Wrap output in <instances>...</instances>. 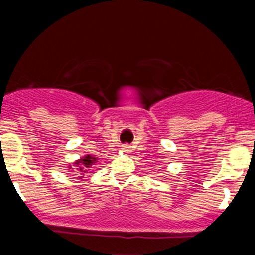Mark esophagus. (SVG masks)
Here are the masks:
<instances>
[{"mask_svg":"<svg viewBox=\"0 0 255 255\" xmlns=\"http://www.w3.org/2000/svg\"><path fill=\"white\" fill-rule=\"evenodd\" d=\"M122 151H123V153H129L130 146L127 145V144H125V145H122Z\"/></svg>","mask_w":255,"mask_h":255,"instance_id":"esophagus-1","label":"esophagus"}]
</instances>
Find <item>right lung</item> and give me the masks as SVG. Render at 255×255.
<instances>
[{"label":"right lung","mask_w":255,"mask_h":255,"mask_svg":"<svg viewBox=\"0 0 255 255\" xmlns=\"http://www.w3.org/2000/svg\"><path fill=\"white\" fill-rule=\"evenodd\" d=\"M97 160H99V159L95 158V156H92V155H90V154H87V155H85L84 158H80L79 160L74 161V165H73L74 166V168L71 165H69V169H73V170L75 169L76 173L80 174L79 179H81V177H84V176H81L82 174L87 173L89 168H91L92 165H95V164L97 163Z\"/></svg>","instance_id":"1"}]
</instances>
